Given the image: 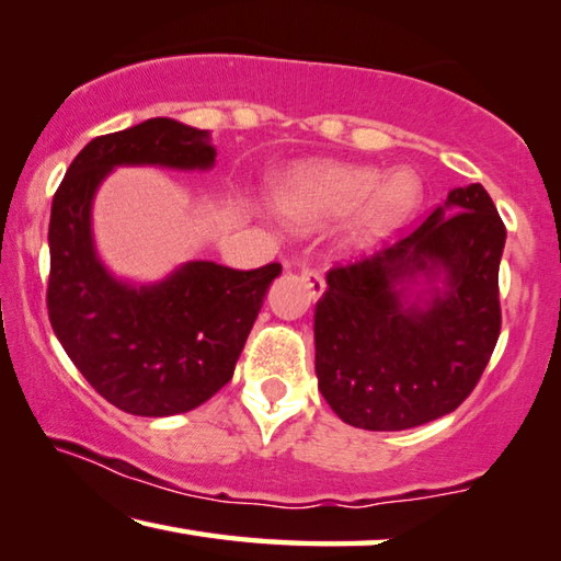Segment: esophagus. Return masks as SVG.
I'll use <instances>...</instances> for the list:
<instances>
[{
    "label": "esophagus",
    "mask_w": 561,
    "mask_h": 561,
    "mask_svg": "<svg viewBox=\"0 0 561 561\" xmlns=\"http://www.w3.org/2000/svg\"><path fill=\"white\" fill-rule=\"evenodd\" d=\"M300 275H304V280H306V286H308V290H310V296H313V300L321 298L323 290H325L323 273H321V271H310V268H306Z\"/></svg>",
    "instance_id": "esophagus-1"
}]
</instances>
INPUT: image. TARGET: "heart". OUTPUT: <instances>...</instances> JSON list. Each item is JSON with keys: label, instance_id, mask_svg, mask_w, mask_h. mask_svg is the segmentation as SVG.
<instances>
[{"label": "heart", "instance_id": "heart-1", "mask_svg": "<svg viewBox=\"0 0 561 561\" xmlns=\"http://www.w3.org/2000/svg\"><path fill=\"white\" fill-rule=\"evenodd\" d=\"M421 180L411 170L381 172L360 165H310L296 170L275 191V205L293 228L310 230L346 218L353 210V232L360 240L389 236L419 210Z\"/></svg>", "mask_w": 561, "mask_h": 561}]
</instances>
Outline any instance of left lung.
Segmentation results:
<instances>
[{"mask_svg":"<svg viewBox=\"0 0 561 561\" xmlns=\"http://www.w3.org/2000/svg\"><path fill=\"white\" fill-rule=\"evenodd\" d=\"M506 228L479 183L454 187L411 236L325 275L318 391L346 424L403 431L451 413L494 353Z\"/></svg>","mask_w":561,"mask_h":561,"instance_id":"left-lung-1","label":"left lung"}]
</instances>
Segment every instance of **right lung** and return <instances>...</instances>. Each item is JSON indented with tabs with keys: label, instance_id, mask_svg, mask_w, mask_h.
I'll use <instances>...</instances> for the list:
<instances>
[{
	"label": "right lung",
	"instance_id": "right-lung-1",
	"mask_svg": "<svg viewBox=\"0 0 561 561\" xmlns=\"http://www.w3.org/2000/svg\"><path fill=\"white\" fill-rule=\"evenodd\" d=\"M215 154L208 130L152 117L84 145L51 201V331L92 389L135 416L193 411L230 381L280 265L187 261L154 283L117 278L94 248V195L115 168L210 170Z\"/></svg>",
	"mask_w": 561,
	"mask_h": 561
}]
</instances>
